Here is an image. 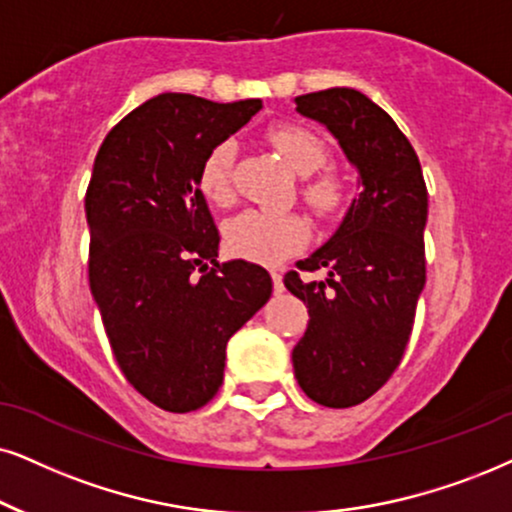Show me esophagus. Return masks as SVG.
Masks as SVG:
<instances>
[{
    "mask_svg": "<svg viewBox=\"0 0 512 512\" xmlns=\"http://www.w3.org/2000/svg\"><path fill=\"white\" fill-rule=\"evenodd\" d=\"M271 281H274V293H276V295H281L283 290H286V288H283V276H281V271H271Z\"/></svg>",
    "mask_w": 512,
    "mask_h": 512,
    "instance_id": "1",
    "label": "esophagus"
}]
</instances>
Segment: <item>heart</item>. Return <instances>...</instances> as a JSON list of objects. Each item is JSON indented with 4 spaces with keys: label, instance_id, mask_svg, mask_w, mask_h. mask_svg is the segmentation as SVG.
I'll list each match as a JSON object with an SVG mask.
<instances>
[{
    "label": "heart",
    "instance_id": "1",
    "mask_svg": "<svg viewBox=\"0 0 512 512\" xmlns=\"http://www.w3.org/2000/svg\"><path fill=\"white\" fill-rule=\"evenodd\" d=\"M264 137L269 146L281 153L290 170L302 174L300 193L316 215L333 217L345 208L347 181L331 167H323L328 160V148L319 134L295 122H278L267 129ZM231 167H234L231 141L212 146L200 165V193L219 208L234 200ZM304 243H307V224L293 212L245 210L224 226L226 250L234 257L257 264H278L300 250Z\"/></svg>",
    "mask_w": 512,
    "mask_h": 512
}]
</instances>
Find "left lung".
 Returning a JSON list of instances; mask_svg holds the SVG:
<instances>
[{
    "mask_svg": "<svg viewBox=\"0 0 512 512\" xmlns=\"http://www.w3.org/2000/svg\"><path fill=\"white\" fill-rule=\"evenodd\" d=\"M295 106L338 139L361 181L331 241L297 262L326 278H283L309 309L293 349L297 383L316 404L347 409L378 392L404 357L425 286L428 189L409 139L366 94L333 87Z\"/></svg>",
    "mask_w": 512,
    "mask_h": 512,
    "instance_id": "1",
    "label": "left lung"
}]
</instances>
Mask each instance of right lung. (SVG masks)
<instances>
[{"label": "right lung", "instance_id": "right-lung-1", "mask_svg": "<svg viewBox=\"0 0 512 512\" xmlns=\"http://www.w3.org/2000/svg\"><path fill=\"white\" fill-rule=\"evenodd\" d=\"M260 108V99L160 94L125 115L96 153L84 196L89 288L120 371L165 411H196L215 397L226 342L271 297L267 269L217 262L219 231L198 186L210 148Z\"/></svg>", "mask_w": 512, "mask_h": 512}]
</instances>
